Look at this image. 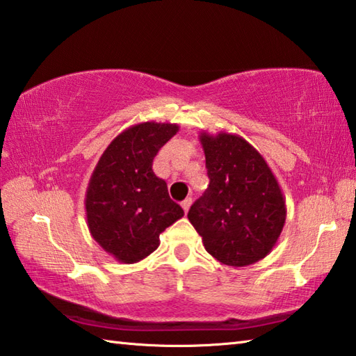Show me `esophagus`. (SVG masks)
I'll return each instance as SVG.
<instances>
[{"instance_id": "1", "label": "esophagus", "mask_w": 356, "mask_h": 356, "mask_svg": "<svg viewBox=\"0 0 356 356\" xmlns=\"http://www.w3.org/2000/svg\"><path fill=\"white\" fill-rule=\"evenodd\" d=\"M190 207H191V197H188V199H185L184 202H182V209H184V211L185 213H188V210H190Z\"/></svg>"}]
</instances>
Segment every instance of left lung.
<instances>
[{"mask_svg": "<svg viewBox=\"0 0 356 356\" xmlns=\"http://www.w3.org/2000/svg\"><path fill=\"white\" fill-rule=\"evenodd\" d=\"M210 185L188 211L205 250L243 268L266 257L283 230L285 197L263 156L240 135H199Z\"/></svg>", "mask_w": 356, "mask_h": 356, "instance_id": "left-lung-1", "label": "left lung"}]
</instances>
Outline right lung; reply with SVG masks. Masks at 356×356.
Returning a JSON list of instances; mask_svg holds the SVG:
<instances>
[{
	"label": "right lung",
	"mask_w": 356,
	"mask_h": 356,
	"mask_svg": "<svg viewBox=\"0 0 356 356\" xmlns=\"http://www.w3.org/2000/svg\"><path fill=\"white\" fill-rule=\"evenodd\" d=\"M177 124L146 121L127 127L102 152L86 193L87 225L93 240L116 261L132 264L151 255L160 234L184 216L152 171L160 147Z\"/></svg>",
	"instance_id": "add662e5"
}]
</instances>
